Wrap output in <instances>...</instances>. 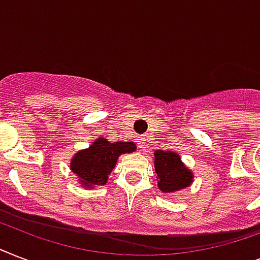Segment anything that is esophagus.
Masks as SVG:
<instances>
[{"label": "esophagus", "instance_id": "obj_1", "mask_svg": "<svg viewBox=\"0 0 260 260\" xmlns=\"http://www.w3.org/2000/svg\"><path fill=\"white\" fill-rule=\"evenodd\" d=\"M138 147L139 150H146L147 147V136L146 135H140L138 138Z\"/></svg>", "mask_w": 260, "mask_h": 260}]
</instances>
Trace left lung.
<instances>
[{
    "label": "left lung",
    "instance_id": "obj_1",
    "mask_svg": "<svg viewBox=\"0 0 260 260\" xmlns=\"http://www.w3.org/2000/svg\"><path fill=\"white\" fill-rule=\"evenodd\" d=\"M154 155L158 187L163 193H175L193 182V173L182 163L181 156L177 152L156 150Z\"/></svg>",
    "mask_w": 260,
    "mask_h": 260
}]
</instances>
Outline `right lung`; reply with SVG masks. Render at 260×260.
I'll use <instances>...</instances> for the list:
<instances>
[{"label":"right lung","instance_id":"obj_1","mask_svg":"<svg viewBox=\"0 0 260 260\" xmlns=\"http://www.w3.org/2000/svg\"><path fill=\"white\" fill-rule=\"evenodd\" d=\"M135 150L136 146L132 142L110 143L108 139L98 138L89 148L78 151L73 156L70 169L79 178V183L83 187L93 189L95 186H104L118 156L131 154Z\"/></svg>","mask_w":260,"mask_h":260}]
</instances>
